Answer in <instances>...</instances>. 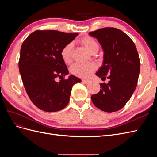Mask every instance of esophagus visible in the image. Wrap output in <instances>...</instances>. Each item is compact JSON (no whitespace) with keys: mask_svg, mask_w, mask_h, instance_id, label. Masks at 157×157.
<instances>
[{"mask_svg":"<svg viewBox=\"0 0 157 157\" xmlns=\"http://www.w3.org/2000/svg\"><path fill=\"white\" fill-rule=\"evenodd\" d=\"M82 83H84V84H88V83H90V80H86V79H83L82 80Z\"/></svg>","mask_w":157,"mask_h":157,"instance_id":"esophagus-1","label":"esophagus"}]
</instances>
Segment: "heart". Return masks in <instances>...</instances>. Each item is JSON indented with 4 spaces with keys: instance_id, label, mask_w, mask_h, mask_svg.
I'll use <instances>...</instances> for the list:
<instances>
[{
    "instance_id": "obj_1",
    "label": "heart",
    "mask_w": 157,
    "mask_h": 157,
    "mask_svg": "<svg viewBox=\"0 0 157 157\" xmlns=\"http://www.w3.org/2000/svg\"><path fill=\"white\" fill-rule=\"evenodd\" d=\"M78 42L83 46L90 53L96 54L99 48V44L94 38L91 36H83L78 40ZM73 44L71 43L66 44L61 49L60 55L61 58L65 63H69L71 61V55H72ZM97 69V66L94 63L87 65H81L76 63L71 68V73L75 76L78 77L87 78L92 74L94 71Z\"/></svg>"
}]
</instances>
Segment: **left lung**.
Instances as JSON below:
<instances>
[{
	"instance_id": "left-lung-1",
	"label": "left lung",
	"mask_w": 157,
	"mask_h": 157,
	"mask_svg": "<svg viewBox=\"0 0 157 157\" xmlns=\"http://www.w3.org/2000/svg\"><path fill=\"white\" fill-rule=\"evenodd\" d=\"M89 35L96 38L104 52L101 67L96 75L107 84L91 96L94 105L111 113L120 110L135 91L140 72V61L134 42L126 33L114 27H105Z\"/></svg>"
}]
</instances>
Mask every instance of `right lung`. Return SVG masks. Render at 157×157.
<instances>
[{
    "instance_id": "1",
    "label": "right lung",
    "mask_w": 157,
    "mask_h": 157,
    "mask_svg": "<svg viewBox=\"0 0 157 157\" xmlns=\"http://www.w3.org/2000/svg\"><path fill=\"white\" fill-rule=\"evenodd\" d=\"M78 34L55 30L35 31L23 42L19 60L22 82L31 101L40 110L56 112L69 101L72 87L81 80L69 74L60 52ZM57 77L61 79L56 82Z\"/></svg>"
}]
</instances>
